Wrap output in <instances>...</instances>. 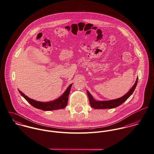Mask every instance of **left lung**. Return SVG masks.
<instances>
[{
	"label": "left lung",
	"instance_id": "left-lung-1",
	"mask_svg": "<svg viewBox=\"0 0 154 154\" xmlns=\"http://www.w3.org/2000/svg\"><path fill=\"white\" fill-rule=\"evenodd\" d=\"M138 77L137 78V81L133 87L131 88V90L123 96L115 100H107V101H96L94 99L91 94L87 91V95L89 99V102L91 106L95 109H112L122 104L123 103L125 102L134 93L137 83Z\"/></svg>",
	"mask_w": 154,
	"mask_h": 154
}]
</instances>
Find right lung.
I'll return each instance as SVG.
<instances>
[{
    "label": "right lung",
    "instance_id": "1",
    "mask_svg": "<svg viewBox=\"0 0 154 154\" xmlns=\"http://www.w3.org/2000/svg\"><path fill=\"white\" fill-rule=\"evenodd\" d=\"M72 85V84L69 85L67 90L65 91V92L59 98L53 101L48 102H41L36 101L25 96L19 90H18V91H19L20 94L25 99V100L29 104H31L33 107L44 111H50V110H54L64 109L66 107L68 103L69 93Z\"/></svg>",
    "mask_w": 154,
    "mask_h": 154
}]
</instances>
